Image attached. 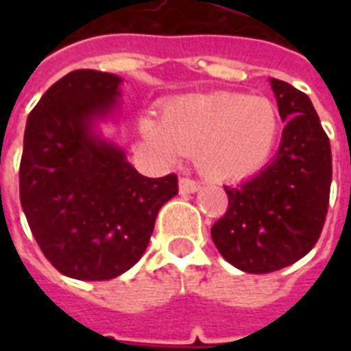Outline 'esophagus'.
Wrapping results in <instances>:
<instances>
[{"instance_id":"obj_1","label":"esophagus","mask_w":351,"mask_h":351,"mask_svg":"<svg viewBox=\"0 0 351 351\" xmlns=\"http://www.w3.org/2000/svg\"><path fill=\"white\" fill-rule=\"evenodd\" d=\"M200 189V182L193 180V178H180V193L182 195H193V193H197Z\"/></svg>"}]
</instances>
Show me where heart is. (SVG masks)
Segmentation results:
<instances>
[{
  "mask_svg": "<svg viewBox=\"0 0 351 351\" xmlns=\"http://www.w3.org/2000/svg\"><path fill=\"white\" fill-rule=\"evenodd\" d=\"M280 117L264 96L237 93L180 96L162 120L142 118L145 142L175 158L193 153L198 167L215 178H242L266 164L277 145Z\"/></svg>",
  "mask_w": 351,
  "mask_h": 351,
  "instance_id": "b5f03b06",
  "label": "heart"
}]
</instances>
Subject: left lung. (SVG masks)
<instances>
[{"label":"left lung","mask_w":351,"mask_h":351,"mask_svg":"<svg viewBox=\"0 0 351 351\" xmlns=\"http://www.w3.org/2000/svg\"><path fill=\"white\" fill-rule=\"evenodd\" d=\"M286 121L275 158L253 178L226 187L228 211L211 228L217 250L245 273H271L315 245L328 213L332 149L313 104L269 78Z\"/></svg>","instance_id":"obj_1"}]
</instances>
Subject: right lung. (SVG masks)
<instances>
[{
	"instance_id": "obj_1",
	"label": "right lung",
	"mask_w": 351,
	"mask_h": 351,
	"mask_svg": "<svg viewBox=\"0 0 351 351\" xmlns=\"http://www.w3.org/2000/svg\"><path fill=\"white\" fill-rule=\"evenodd\" d=\"M121 78L73 71L49 87L27 118L19 200L36 242L58 271L109 280L140 261L160 208L178 178H147L123 149L96 131L114 117Z\"/></svg>"
}]
</instances>
